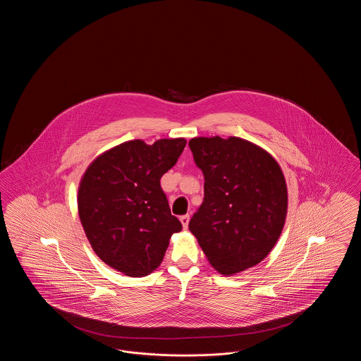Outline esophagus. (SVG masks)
Segmentation results:
<instances>
[{
  "label": "esophagus",
  "instance_id": "obj_1",
  "mask_svg": "<svg viewBox=\"0 0 361 361\" xmlns=\"http://www.w3.org/2000/svg\"><path fill=\"white\" fill-rule=\"evenodd\" d=\"M180 222L183 224V227H184V228H188L189 215H183V216H180Z\"/></svg>",
  "mask_w": 361,
  "mask_h": 361
}]
</instances>
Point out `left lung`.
Returning <instances> with one entry per match:
<instances>
[{
	"label": "left lung",
	"instance_id": "obj_1",
	"mask_svg": "<svg viewBox=\"0 0 361 361\" xmlns=\"http://www.w3.org/2000/svg\"><path fill=\"white\" fill-rule=\"evenodd\" d=\"M188 145L204 176V199L190 218V233L222 275L257 265L286 222L287 185L279 164L240 137H193Z\"/></svg>",
	"mask_w": 361,
	"mask_h": 361
}]
</instances>
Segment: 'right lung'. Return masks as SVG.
I'll return each mask as SVG.
<instances>
[{
	"instance_id": "obj_1",
	"label": "right lung",
	"mask_w": 361,
	"mask_h": 361,
	"mask_svg": "<svg viewBox=\"0 0 361 361\" xmlns=\"http://www.w3.org/2000/svg\"><path fill=\"white\" fill-rule=\"evenodd\" d=\"M187 140H130L96 158L78 188V214L94 253L131 277L162 262L169 240L183 228L173 216L161 177L172 169Z\"/></svg>"
}]
</instances>
